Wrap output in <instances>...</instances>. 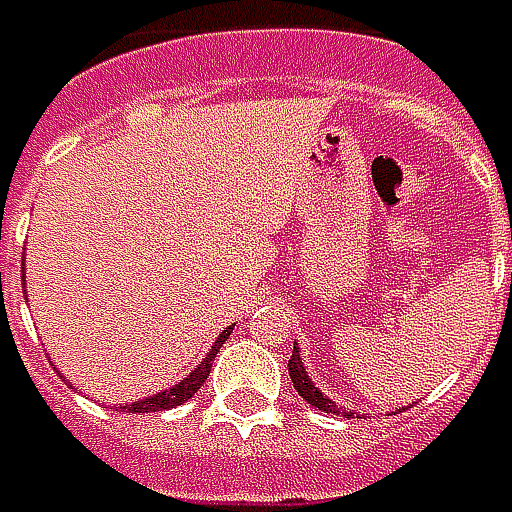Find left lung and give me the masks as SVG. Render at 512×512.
I'll return each instance as SVG.
<instances>
[{
    "label": "left lung",
    "mask_w": 512,
    "mask_h": 512,
    "mask_svg": "<svg viewBox=\"0 0 512 512\" xmlns=\"http://www.w3.org/2000/svg\"><path fill=\"white\" fill-rule=\"evenodd\" d=\"M288 374H291V380H294L296 392L305 397L311 406H317V409H322V412H331V415H354V412H343V409H337V403H334V400H328V397L322 395L320 389L314 386V380L308 377V371H305V363H302V357H299L296 345H294L291 360H288Z\"/></svg>",
    "instance_id": "left-lung-1"
}]
</instances>
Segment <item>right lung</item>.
I'll list each match as a JSON object with an SVG mask.
<instances>
[{"instance_id":"right-lung-1","label":"right lung","mask_w":512,"mask_h":512,"mask_svg":"<svg viewBox=\"0 0 512 512\" xmlns=\"http://www.w3.org/2000/svg\"><path fill=\"white\" fill-rule=\"evenodd\" d=\"M227 337H230V328L218 334L216 345H213V348H210V354L201 360V366H198L195 371H190L181 383H175L172 389H164V392H158V395L135 400V403H129V406H123V412H164V409H175V406L187 403V400L201 389V383L207 380V374H210V369H213V360H216L218 348L224 345Z\"/></svg>"}]
</instances>
